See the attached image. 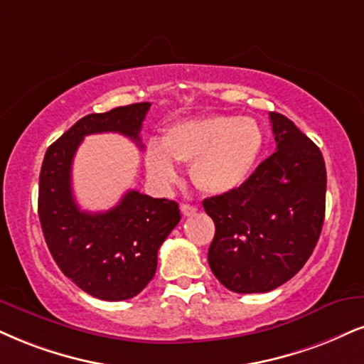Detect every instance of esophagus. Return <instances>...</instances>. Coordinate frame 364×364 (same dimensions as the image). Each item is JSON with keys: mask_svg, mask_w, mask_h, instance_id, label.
<instances>
[{"mask_svg": "<svg viewBox=\"0 0 364 364\" xmlns=\"http://www.w3.org/2000/svg\"><path fill=\"white\" fill-rule=\"evenodd\" d=\"M181 210L183 216H192V214L197 213V208L192 204H181Z\"/></svg>", "mask_w": 364, "mask_h": 364, "instance_id": "1", "label": "esophagus"}]
</instances>
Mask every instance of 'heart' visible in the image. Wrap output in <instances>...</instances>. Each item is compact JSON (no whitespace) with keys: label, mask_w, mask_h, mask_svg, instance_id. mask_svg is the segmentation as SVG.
Segmentation results:
<instances>
[{"label":"heart","mask_w":364,"mask_h":364,"mask_svg":"<svg viewBox=\"0 0 364 364\" xmlns=\"http://www.w3.org/2000/svg\"><path fill=\"white\" fill-rule=\"evenodd\" d=\"M263 148V132L251 118L203 116L175 121L159 143H150L145 161L148 173L160 183L177 181L176 164L191 165L192 183L208 196L237 189Z\"/></svg>","instance_id":"b5f03b06"}]
</instances>
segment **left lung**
<instances>
[{
  "instance_id": "1",
  "label": "left lung",
  "mask_w": 364,
  "mask_h": 364,
  "mask_svg": "<svg viewBox=\"0 0 364 364\" xmlns=\"http://www.w3.org/2000/svg\"><path fill=\"white\" fill-rule=\"evenodd\" d=\"M277 151L248 181L204 199L216 224L208 262L236 294L284 285L316 248L326 214V164L319 146L280 113H270Z\"/></svg>"
}]
</instances>
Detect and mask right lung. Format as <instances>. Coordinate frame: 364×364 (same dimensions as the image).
Here are the masks:
<instances>
[{
  "instance_id": "obj_1",
  "label": "right lung",
  "mask_w": 364,
  "mask_h": 364,
  "mask_svg": "<svg viewBox=\"0 0 364 364\" xmlns=\"http://www.w3.org/2000/svg\"><path fill=\"white\" fill-rule=\"evenodd\" d=\"M150 102L80 118L47 148L38 182V218L57 267L80 290L109 302L128 300L148 285L156 255L181 221L175 200L128 191L106 213L80 210L73 194V160L84 136L119 133L143 148L141 123Z\"/></svg>"
}]
</instances>
